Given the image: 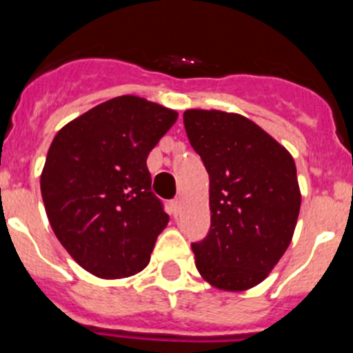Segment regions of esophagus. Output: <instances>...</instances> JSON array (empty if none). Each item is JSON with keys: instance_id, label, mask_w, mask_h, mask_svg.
Listing matches in <instances>:
<instances>
[{"instance_id": "34e87169", "label": "esophagus", "mask_w": 353, "mask_h": 353, "mask_svg": "<svg viewBox=\"0 0 353 353\" xmlns=\"http://www.w3.org/2000/svg\"><path fill=\"white\" fill-rule=\"evenodd\" d=\"M170 210H172L174 216H177V213H179V210H181L179 199H172V201H170Z\"/></svg>"}]
</instances>
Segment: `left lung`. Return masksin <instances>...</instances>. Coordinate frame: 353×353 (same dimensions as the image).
I'll list each match as a JSON object with an SVG mask.
<instances>
[{
	"mask_svg": "<svg viewBox=\"0 0 353 353\" xmlns=\"http://www.w3.org/2000/svg\"><path fill=\"white\" fill-rule=\"evenodd\" d=\"M183 119L210 176V230L191 244L199 275L222 290L258 285L294 236L301 210L294 159L239 114L191 109Z\"/></svg>",
	"mask_w": 353,
	"mask_h": 353,
	"instance_id": "1",
	"label": "left lung"
}]
</instances>
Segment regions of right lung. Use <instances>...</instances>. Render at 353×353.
<instances>
[{"instance_id":"1","label":"right lung","mask_w":353,"mask_h":353,"mask_svg":"<svg viewBox=\"0 0 353 353\" xmlns=\"http://www.w3.org/2000/svg\"><path fill=\"white\" fill-rule=\"evenodd\" d=\"M176 119V110L123 95L81 114L52 140L41 176L46 213L87 272L124 279L150 261L169 215L152 193L147 157Z\"/></svg>"}]
</instances>
